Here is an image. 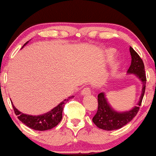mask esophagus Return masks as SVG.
<instances>
[{"instance_id":"esophagus-1","label":"esophagus","mask_w":156,"mask_h":156,"mask_svg":"<svg viewBox=\"0 0 156 156\" xmlns=\"http://www.w3.org/2000/svg\"><path fill=\"white\" fill-rule=\"evenodd\" d=\"M90 94V88H89L88 87H85L81 92V95H87V94Z\"/></svg>"}]
</instances>
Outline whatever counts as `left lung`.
<instances>
[{
    "mask_svg": "<svg viewBox=\"0 0 156 156\" xmlns=\"http://www.w3.org/2000/svg\"><path fill=\"white\" fill-rule=\"evenodd\" d=\"M130 52L131 64L127 73L128 74H134L142 83V89L139 101H138L137 105L134 106L132 109L127 111L119 112L116 111L114 108H112L104 92L98 94V110L92 120L99 128L102 130H114L122 128L136 116L139 112V106H141L143 97L144 95L147 82L144 65L139 55L131 46L130 47Z\"/></svg>",
    "mask_w": 156,
    "mask_h": 156,
    "instance_id": "left-lung-1",
    "label": "left lung"
}]
</instances>
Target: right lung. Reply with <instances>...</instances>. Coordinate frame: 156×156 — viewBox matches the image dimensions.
<instances>
[{
	"mask_svg": "<svg viewBox=\"0 0 156 156\" xmlns=\"http://www.w3.org/2000/svg\"><path fill=\"white\" fill-rule=\"evenodd\" d=\"M27 43L28 42L26 43L24 45ZM73 97H74V96H71L67 99H66L61 101L58 105L56 106L50 111L43 113V114L38 115V116H32V115L23 113L14 106L12 101V105L15 114L17 115V118L20 122L33 130L43 131L52 129L60 122L62 118V110H63L65 104L67 102V101H69L70 99Z\"/></svg>",
	"mask_w": 156,
	"mask_h": 156,
	"instance_id": "right-lung-1",
	"label": "right lung"
}]
</instances>
